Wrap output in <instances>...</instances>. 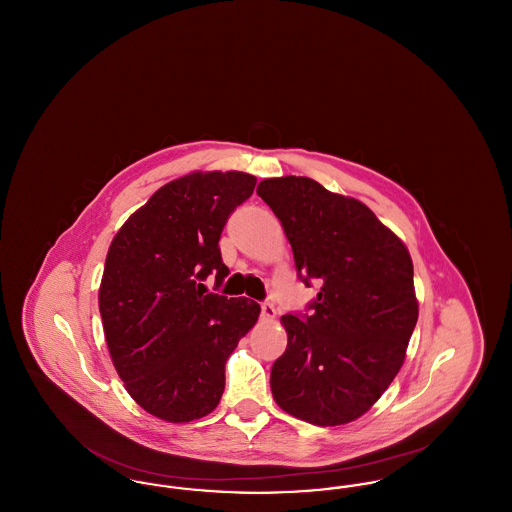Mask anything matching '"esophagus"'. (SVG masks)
<instances>
[{
	"label": "esophagus",
	"instance_id": "1",
	"mask_svg": "<svg viewBox=\"0 0 512 512\" xmlns=\"http://www.w3.org/2000/svg\"><path fill=\"white\" fill-rule=\"evenodd\" d=\"M261 315H263V318H267V320H272V318L276 317V309H274V305L270 301H263L261 303Z\"/></svg>",
	"mask_w": 512,
	"mask_h": 512
}]
</instances>
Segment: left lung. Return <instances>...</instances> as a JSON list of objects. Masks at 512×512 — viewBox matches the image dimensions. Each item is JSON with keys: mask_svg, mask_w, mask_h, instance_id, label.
Instances as JSON below:
<instances>
[{"mask_svg": "<svg viewBox=\"0 0 512 512\" xmlns=\"http://www.w3.org/2000/svg\"><path fill=\"white\" fill-rule=\"evenodd\" d=\"M257 194L284 226L299 280L320 282L311 315L282 317L288 347L270 370L272 395L305 422H351L405 361L418 318L411 255L365 203L313 178H268Z\"/></svg>", "mask_w": 512, "mask_h": 512, "instance_id": "obj_1", "label": "left lung"}]
</instances>
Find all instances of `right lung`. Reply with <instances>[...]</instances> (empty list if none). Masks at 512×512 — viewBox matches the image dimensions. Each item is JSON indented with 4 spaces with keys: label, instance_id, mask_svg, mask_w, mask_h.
<instances>
[{
    "label": "right lung",
    "instance_id": "1",
    "mask_svg": "<svg viewBox=\"0 0 512 512\" xmlns=\"http://www.w3.org/2000/svg\"><path fill=\"white\" fill-rule=\"evenodd\" d=\"M255 184L238 171L172 180L109 247L99 288L107 347L126 391L161 420L190 422L219 405L226 361L261 313L203 286L228 276L220 234Z\"/></svg>",
    "mask_w": 512,
    "mask_h": 512
}]
</instances>
